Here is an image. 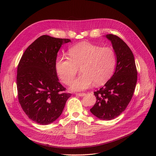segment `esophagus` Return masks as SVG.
<instances>
[{"instance_id": "obj_1", "label": "esophagus", "mask_w": 156, "mask_h": 156, "mask_svg": "<svg viewBox=\"0 0 156 156\" xmlns=\"http://www.w3.org/2000/svg\"><path fill=\"white\" fill-rule=\"evenodd\" d=\"M76 95L78 96H80V97H83L86 94L85 93H78V94H76Z\"/></svg>"}]
</instances>
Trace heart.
<instances>
[{
    "mask_svg": "<svg viewBox=\"0 0 156 156\" xmlns=\"http://www.w3.org/2000/svg\"><path fill=\"white\" fill-rule=\"evenodd\" d=\"M69 57H59L55 68L63 82L70 85L79 68L82 73L73 81L71 89L81 91L94 82L96 85L104 84L112 77L115 71L117 57L110 47H101L87 42L79 43L68 51Z\"/></svg>",
    "mask_w": 156,
    "mask_h": 156,
    "instance_id": "1",
    "label": "heart"
}]
</instances>
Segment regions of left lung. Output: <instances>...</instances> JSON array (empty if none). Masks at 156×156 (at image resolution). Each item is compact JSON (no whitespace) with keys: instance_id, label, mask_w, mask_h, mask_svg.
<instances>
[{"instance_id":"obj_1","label":"left lung","mask_w":156,"mask_h":156,"mask_svg":"<svg viewBox=\"0 0 156 156\" xmlns=\"http://www.w3.org/2000/svg\"><path fill=\"white\" fill-rule=\"evenodd\" d=\"M106 37L111 40L116 52V67L104 87L94 92L97 101L90 112L101 119L111 120L120 115L132 99L136 84L137 70L133 54L124 41L112 34Z\"/></svg>"}]
</instances>
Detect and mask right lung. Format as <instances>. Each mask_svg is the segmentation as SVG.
<instances>
[{"mask_svg": "<svg viewBox=\"0 0 156 156\" xmlns=\"http://www.w3.org/2000/svg\"><path fill=\"white\" fill-rule=\"evenodd\" d=\"M66 38L42 35L26 49L18 66V97L23 111L32 121L46 125L58 118L68 98L57 77L55 64Z\"/></svg>", "mask_w": 156, "mask_h": 156, "instance_id": "obj_1", "label": "right lung"}]
</instances>
